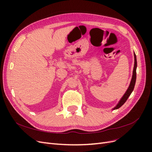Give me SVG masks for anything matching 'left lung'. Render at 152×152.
<instances>
[{
  "label": "left lung",
  "mask_w": 152,
  "mask_h": 152,
  "mask_svg": "<svg viewBox=\"0 0 152 152\" xmlns=\"http://www.w3.org/2000/svg\"><path fill=\"white\" fill-rule=\"evenodd\" d=\"M134 55V69H133V74H132V77L130 85L129 86V88L126 92V93L124 94V95L123 96V97L122 98L120 102H119V103H118V104L116 106V107L113 108V110L118 109L121 107H122V106L125 103V102L128 99L129 96L131 95L133 89H134V87L136 83V67H137V61H136V56L135 53Z\"/></svg>",
  "instance_id": "obj_1"
}]
</instances>
